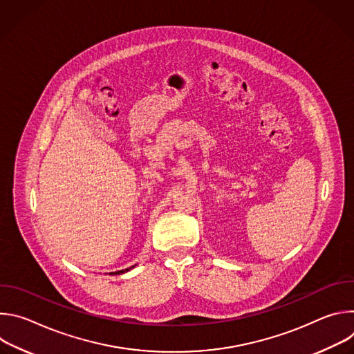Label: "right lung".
<instances>
[{"label":"right lung","instance_id":"obj_1","mask_svg":"<svg viewBox=\"0 0 354 354\" xmlns=\"http://www.w3.org/2000/svg\"><path fill=\"white\" fill-rule=\"evenodd\" d=\"M133 268H136V265H134V266H131V268H129V269H124V270H118V272H112V273H109V274H123V273H126V272L131 270Z\"/></svg>","mask_w":354,"mask_h":354}]
</instances>
